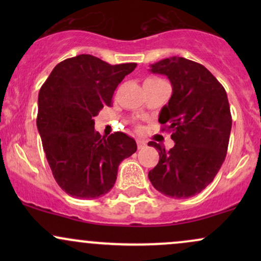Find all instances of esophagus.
<instances>
[{"label":"esophagus","mask_w":261,"mask_h":261,"mask_svg":"<svg viewBox=\"0 0 261 261\" xmlns=\"http://www.w3.org/2000/svg\"><path fill=\"white\" fill-rule=\"evenodd\" d=\"M137 147H139V149H142L146 147V141L143 140H137Z\"/></svg>","instance_id":"esophagus-1"}]
</instances>
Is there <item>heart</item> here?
I'll use <instances>...</instances> for the list:
<instances>
[{
  "instance_id": "obj_1",
  "label": "heart",
  "mask_w": 261,
  "mask_h": 261,
  "mask_svg": "<svg viewBox=\"0 0 261 261\" xmlns=\"http://www.w3.org/2000/svg\"><path fill=\"white\" fill-rule=\"evenodd\" d=\"M148 80H158V79H148Z\"/></svg>"
}]
</instances>
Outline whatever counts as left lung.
Segmentation results:
<instances>
[{
    "mask_svg": "<svg viewBox=\"0 0 261 261\" xmlns=\"http://www.w3.org/2000/svg\"><path fill=\"white\" fill-rule=\"evenodd\" d=\"M149 71L164 74L172 83V97L158 121L172 131L175 145L166 151L149 141L160 161L148 179L169 197L197 195L214 180L226 158L232 127L227 93L205 66L184 58L161 60Z\"/></svg>",
    "mask_w": 261,
    "mask_h": 261,
    "instance_id": "obj_1",
    "label": "left lung"
}]
</instances>
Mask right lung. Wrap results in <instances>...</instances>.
<instances>
[{
	"label": "right lung",
	"instance_id": "right-lung-1",
	"mask_svg": "<svg viewBox=\"0 0 261 261\" xmlns=\"http://www.w3.org/2000/svg\"><path fill=\"white\" fill-rule=\"evenodd\" d=\"M136 64L109 65L92 55L55 66L39 91L37 126L56 182L68 195L95 199L114 187L119 164L137 149L124 133L101 136L94 118Z\"/></svg>",
	"mask_w": 261,
	"mask_h": 261
}]
</instances>
